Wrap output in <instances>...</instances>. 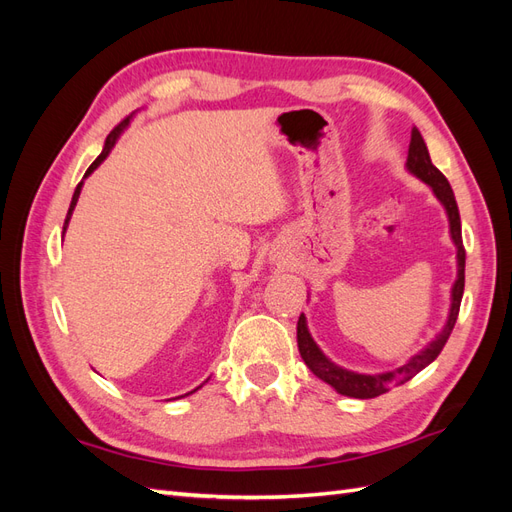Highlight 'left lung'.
Instances as JSON below:
<instances>
[{"mask_svg":"<svg viewBox=\"0 0 512 512\" xmlns=\"http://www.w3.org/2000/svg\"><path fill=\"white\" fill-rule=\"evenodd\" d=\"M406 166H408L412 175H416L418 179L425 181L429 188L433 190V194L438 196V200L446 209L448 224H451V237L457 245V280H455V286H453L451 312H448V320L444 324L442 333L436 339H433V342L425 350L414 354L404 367H399L395 371H386V374H376V376L354 374V371L342 369L339 365L331 363L327 356L322 354V350L316 346L312 335H309L305 316L301 314L299 322H297V344H299L301 359L305 361V365L309 369L314 371V376H318L320 380L331 384L337 393L348 395V397H356V399H371V397H378L386 391H391L393 386H399V384L412 380L418 374V371L425 369L429 363L438 359V354L442 352L446 339L451 337V333H453V327H455L457 316H459L461 297H463V284H466V250H463V241H461V220H459L457 200H455V194L451 190V183H448L440 170L431 164L427 145L423 141L421 132H418L416 128H412Z\"/></svg>","mask_w":512,"mask_h":512,"instance_id":"1","label":"left lung"}]
</instances>
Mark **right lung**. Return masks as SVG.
<instances>
[{
	"instance_id": "obj_1",
	"label": "right lung",
	"mask_w": 512,
	"mask_h": 512,
	"mask_svg": "<svg viewBox=\"0 0 512 512\" xmlns=\"http://www.w3.org/2000/svg\"><path fill=\"white\" fill-rule=\"evenodd\" d=\"M128 121L130 119H123L121 123H119V126H115L113 128V132L111 134H108L106 136V143H104V149H102V153H100V156L94 160V164H91L89 168H87V173H85V177L87 175H91V173H94V170L106 160V156H108V153H111V149L115 147V141H117V138H119V134L123 132V128H126L128 126ZM81 188H83V181L79 183V185H76V190H74V196H72V203H70V209H68V215H66V224H64V232H66V226H68V222H70V215H72V211H74V207H76V200H79V194H81ZM190 395V393H188Z\"/></svg>"
}]
</instances>
